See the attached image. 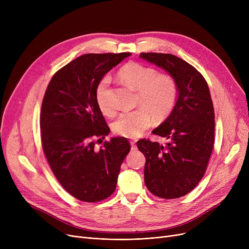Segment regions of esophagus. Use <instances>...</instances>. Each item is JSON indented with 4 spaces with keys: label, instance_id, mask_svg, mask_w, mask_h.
Here are the masks:
<instances>
[{
    "label": "esophagus",
    "instance_id": "1",
    "mask_svg": "<svg viewBox=\"0 0 249 249\" xmlns=\"http://www.w3.org/2000/svg\"><path fill=\"white\" fill-rule=\"evenodd\" d=\"M130 144H131V150H136L137 146L135 144V141H130Z\"/></svg>",
    "mask_w": 249,
    "mask_h": 249
}]
</instances>
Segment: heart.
Wrapping results in <instances>:
<instances>
[{"mask_svg": "<svg viewBox=\"0 0 249 249\" xmlns=\"http://www.w3.org/2000/svg\"><path fill=\"white\" fill-rule=\"evenodd\" d=\"M119 80L137 90L136 106L140 109L121 114L112 124L113 132L126 138H136L152 124V117L162 121L173 111L178 98V83L168 73H158L156 69L144 63L129 61L117 72ZM110 78L104 76L96 88V102L100 111L113 116L114 108L108 103Z\"/></svg>", "mask_w": 249, "mask_h": 249, "instance_id": "obj_1", "label": "heart"}]
</instances>
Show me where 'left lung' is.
<instances>
[{
  "label": "left lung",
  "instance_id": "left-lung-1",
  "mask_svg": "<svg viewBox=\"0 0 249 249\" xmlns=\"http://www.w3.org/2000/svg\"><path fill=\"white\" fill-rule=\"evenodd\" d=\"M140 57L165 70L178 83V98L166 120L152 133L164 145L149 139L137 141L144 154V181L156 197L177 199L189 194L205 175L215 137V113L204 76L174 54L142 52Z\"/></svg>",
  "mask_w": 249,
  "mask_h": 249
}]
</instances>
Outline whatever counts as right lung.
I'll return each instance as SVG.
<instances>
[{
	"instance_id": "right-lung-1",
	"label": "right lung",
	"mask_w": 249,
	"mask_h": 249,
	"mask_svg": "<svg viewBox=\"0 0 249 249\" xmlns=\"http://www.w3.org/2000/svg\"><path fill=\"white\" fill-rule=\"evenodd\" d=\"M130 55L84 54L58 70L46 89L40 113L42 148L59 184L80 201L110 197L131 148L126 138L115 137L95 149V140L110 132L96 102L97 85Z\"/></svg>"
}]
</instances>
